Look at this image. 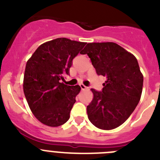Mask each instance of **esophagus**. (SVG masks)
Wrapping results in <instances>:
<instances>
[{
  "instance_id": "1",
  "label": "esophagus",
  "mask_w": 160,
  "mask_h": 160,
  "mask_svg": "<svg viewBox=\"0 0 160 160\" xmlns=\"http://www.w3.org/2000/svg\"><path fill=\"white\" fill-rule=\"evenodd\" d=\"M80 87H81L82 90H87V87H86V86H84L83 84H80Z\"/></svg>"
}]
</instances>
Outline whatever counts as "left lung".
<instances>
[{"label": "left lung", "mask_w": 160, "mask_h": 160, "mask_svg": "<svg viewBox=\"0 0 160 160\" xmlns=\"http://www.w3.org/2000/svg\"><path fill=\"white\" fill-rule=\"evenodd\" d=\"M82 54L91 60L98 75L106 78L101 92L91 89L87 106L91 123L102 130H112L130 117L140 100L143 84L136 58L114 42L88 43Z\"/></svg>", "instance_id": "1"}]
</instances>
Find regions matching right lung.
Masks as SVG:
<instances>
[{"mask_svg":"<svg viewBox=\"0 0 160 160\" xmlns=\"http://www.w3.org/2000/svg\"><path fill=\"white\" fill-rule=\"evenodd\" d=\"M86 44L56 38L42 44L27 61L24 94L31 111L42 123L55 128L70 118L81 87L67 86L61 80H64L63 75L69 74L72 61Z\"/></svg>","mask_w":160,"mask_h":160,"instance_id":"obj_1","label":"right lung"}]
</instances>
